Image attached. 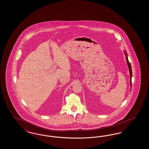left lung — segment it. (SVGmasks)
<instances>
[{
  "label": "left lung",
  "mask_w": 149,
  "mask_h": 149,
  "mask_svg": "<svg viewBox=\"0 0 149 149\" xmlns=\"http://www.w3.org/2000/svg\"><path fill=\"white\" fill-rule=\"evenodd\" d=\"M124 52V54L126 56V59L127 63V65H128V67L129 68V72H130V86H131V87H132V68H131V64L129 62V61H128V55L127 54L126 51L125 50L123 51Z\"/></svg>",
  "instance_id": "left-lung-1"
}]
</instances>
